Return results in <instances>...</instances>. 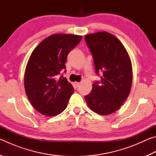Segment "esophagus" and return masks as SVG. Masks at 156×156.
<instances>
[{"label": "esophagus", "instance_id": "1", "mask_svg": "<svg viewBox=\"0 0 156 156\" xmlns=\"http://www.w3.org/2000/svg\"><path fill=\"white\" fill-rule=\"evenodd\" d=\"M80 84V83H79V82H75V83H74V84H75V86L76 87H78Z\"/></svg>", "mask_w": 156, "mask_h": 156}]
</instances>
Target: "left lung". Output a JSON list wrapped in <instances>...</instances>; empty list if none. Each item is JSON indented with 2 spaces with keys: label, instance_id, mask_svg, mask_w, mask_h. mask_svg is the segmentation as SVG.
Returning <instances> with one entry per match:
<instances>
[{
  "label": "left lung",
  "instance_id": "8db88e82",
  "mask_svg": "<svg viewBox=\"0 0 156 156\" xmlns=\"http://www.w3.org/2000/svg\"><path fill=\"white\" fill-rule=\"evenodd\" d=\"M84 40L93 56L95 72L101 75V80L95 82L84 98L92 111L100 115H109L119 109L130 93V58L121 42L106 31L88 34Z\"/></svg>",
  "mask_w": 156,
  "mask_h": 156
}]
</instances>
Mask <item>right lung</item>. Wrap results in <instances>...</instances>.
Instances as JSON below:
<instances>
[{
  "mask_svg": "<svg viewBox=\"0 0 156 156\" xmlns=\"http://www.w3.org/2000/svg\"><path fill=\"white\" fill-rule=\"evenodd\" d=\"M83 36L54 34L31 53L25 73V89L31 104L43 115L54 116L65 109L74 89L61 76L69 53ZM64 72H66L65 70Z\"/></svg>",
  "mask_w": 156,
  "mask_h": 156,
  "instance_id": "add662e5",
  "label": "right lung"
}]
</instances>
